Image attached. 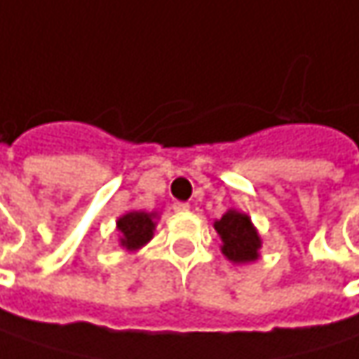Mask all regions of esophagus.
I'll return each instance as SVG.
<instances>
[{
	"mask_svg": "<svg viewBox=\"0 0 359 359\" xmlns=\"http://www.w3.org/2000/svg\"><path fill=\"white\" fill-rule=\"evenodd\" d=\"M172 207H175V211H189V207H191V205H189V203H182V201H177Z\"/></svg>",
	"mask_w": 359,
	"mask_h": 359,
	"instance_id": "esophagus-1",
	"label": "esophagus"
}]
</instances>
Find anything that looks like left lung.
Wrapping results in <instances>:
<instances>
[{
  "mask_svg": "<svg viewBox=\"0 0 359 359\" xmlns=\"http://www.w3.org/2000/svg\"><path fill=\"white\" fill-rule=\"evenodd\" d=\"M215 229L222 236V252L231 262H252L258 258L260 238L248 215L227 211L219 222H215Z\"/></svg>",
  "mask_w": 359,
  "mask_h": 359,
  "instance_id": "obj_1",
  "label": "left lung"
}]
</instances>
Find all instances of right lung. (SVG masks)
<instances>
[{"label": "right lung", "mask_w": 359, "mask_h": 359, "mask_svg": "<svg viewBox=\"0 0 359 359\" xmlns=\"http://www.w3.org/2000/svg\"><path fill=\"white\" fill-rule=\"evenodd\" d=\"M117 229L121 233V245L126 250H137L150 242L154 231V215L144 211H132L117 219Z\"/></svg>", "instance_id": "right-lung-1"}]
</instances>
